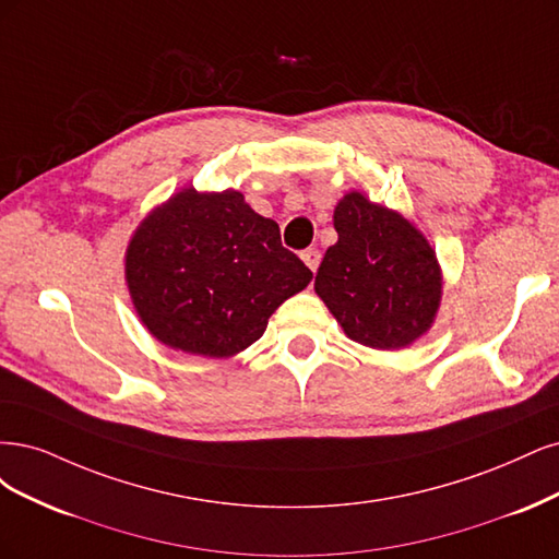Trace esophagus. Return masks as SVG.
Segmentation results:
<instances>
[{
	"label": "esophagus",
	"mask_w": 559,
	"mask_h": 559,
	"mask_svg": "<svg viewBox=\"0 0 559 559\" xmlns=\"http://www.w3.org/2000/svg\"><path fill=\"white\" fill-rule=\"evenodd\" d=\"M320 250L318 248H306V250H301V260H304V264L311 269V272H316V269L320 266Z\"/></svg>",
	"instance_id": "esophagus-1"
}]
</instances>
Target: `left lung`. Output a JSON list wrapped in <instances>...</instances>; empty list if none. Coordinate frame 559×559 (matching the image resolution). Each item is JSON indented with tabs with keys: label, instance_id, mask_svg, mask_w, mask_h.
Returning a JSON list of instances; mask_svg holds the SVG:
<instances>
[{
	"label": "left lung",
	"instance_id": "8db88e82",
	"mask_svg": "<svg viewBox=\"0 0 559 559\" xmlns=\"http://www.w3.org/2000/svg\"><path fill=\"white\" fill-rule=\"evenodd\" d=\"M338 241L328 248L316 293L348 338L397 350L420 338L441 304V266L425 234L402 213L344 194L334 209Z\"/></svg>",
	"mask_w": 559,
	"mask_h": 559
}]
</instances>
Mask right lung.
Segmentation results:
<instances>
[{
  "mask_svg": "<svg viewBox=\"0 0 559 559\" xmlns=\"http://www.w3.org/2000/svg\"><path fill=\"white\" fill-rule=\"evenodd\" d=\"M313 274L283 248L278 225L237 190L183 188L136 227L124 255L134 309L162 344L231 357L264 334Z\"/></svg>",
  "mask_w": 559,
  "mask_h": 559,
  "instance_id": "add662e5",
  "label": "right lung"
}]
</instances>
